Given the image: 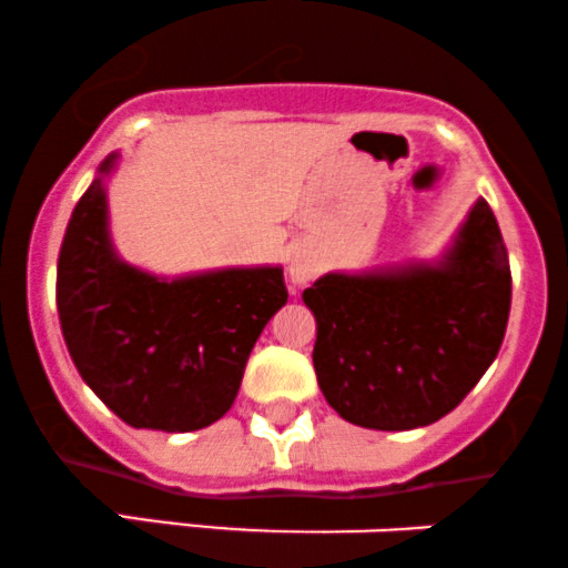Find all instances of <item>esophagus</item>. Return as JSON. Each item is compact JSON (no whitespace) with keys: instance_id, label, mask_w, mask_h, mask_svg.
<instances>
[{"instance_id":"34e87169","label":"esophagus","mask_w":568,"mask_h":568,"mask_svg":"<svg viewBox=\"0 0 568 568\" xmlns=\"http://www.w3.org/2000/svg\"><path fill=\"white\" fill-rule=\"evenodd\" d=\"M315 272H317L315 262H312L310 256H304V253H298V256L291 258L288 275H291V280H293V283H296V285H304L306 280L315 277Z\"/></svg>"}]
</instances>
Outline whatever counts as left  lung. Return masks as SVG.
I'll list each match as a JSON object with an SVG mask.
<instances>
[{
    "label": "left lung",
    "mask_w": 568,
    "mask_h": 568,
    "mask_svg": "<svg viewBox=\"0 0 568 568\" xmlns=\"http://www.w3.org/2000/svg\"><path fill=\"white\" fill-rule=\"evenodd\" d=\"M513 277L480 197L435 264L344 275L304 291L317 321V384L342 419L368 429L427 427L465 400L501 347Z\"/></svg>",
    "instance_id": "obj_1"
}]
</instances>
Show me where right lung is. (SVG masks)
Segmentation results:
<instances>
[{
    "mask_svg": "<svg viewBox=\"0 0 568 568\" xmlns=\"http://www.w3.org/2000/svg\"><path fill=\"white\" fill-rule=\"evenodd\" d=\"M109 154L71 213L55 302L77 371L135 429L192 433L232 408L247 355L288 302L280 266L158 277L116 256L109 234Z\"/></svg>",
    "mask_w": 568,
    "mask_h": 568,
    "instance_id": "obj_1",
    "label": "right lung"
}]
</instances>
